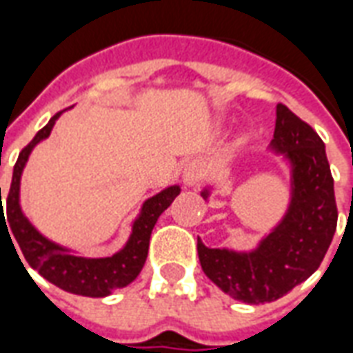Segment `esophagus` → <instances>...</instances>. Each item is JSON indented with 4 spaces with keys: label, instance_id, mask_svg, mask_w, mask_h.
Returning a JSON list of instances; mask_svg holds the SVG:
<instances>
[{
    "label": "esophagus",
    "instance_id": "obj_1",
    "mask_svg": "<svg viewBox=\"0 0 353 353\" xmlns=\"http://www.w3.org/2000/svg\"><path fill=\"white\" fill-rule=\"evenodd\" d=\"M202 177H204V164L200 161H191L183 168V181L189 187L199 185L202 181Z\"/></svg>",
    "mask_w": 353,
    "mask_h": 353
}]
</instances>
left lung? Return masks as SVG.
I'll use <instances>...</instances> for the list:
<instances>
[{
    "mask_svg": "<svg viewBox=\"0 0 353 353\" xmlns=\"http://www.w3.org/2000/svg\"><path fill=\"white\" fill-rule=\"evenodd\" d=\"M272 147L293 164V200L283 221L252 253L210 250L200 240L196 245L208 278L248 304L272 303L310 278L325 257L339 219L325 145L283 103L276 108Z\"/></svg>",
    "mask_w": 353,
    "mask_h": 353,
    "instance_id": "8db88e82",
    "label": "left lung"
}]
</instances>
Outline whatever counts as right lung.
<instances>
[{
	"label": "right lung",
	"mask_w": 353,
	"mask_h": 353,
	"mask_svg": "<svg viewBox=\"0 0 353 353\" xmlns=\"http://www.w3.org/2000/svg\"><path fill=\"white\" fill-rule=\"evenodd\" d=\"M58 115H60V111L20 151L19 161H17L14 170H12L11 189H9V194H7V217L5 220L3 219L5 214L1 210L0 187V227L5 225L7 234H9V238L17 240V244L20 245V252L24 255V259L28 261V265L41 274L45 280H49L50 283H54L64 291L75 293V295L108 296L115 289L128 285L141 272V268L145 265L147 252H149V238H151V232H153L154 223L161 217L162 212L174 202V199L179 194L181 189L176 185V187H170L166 191L159 192L153 199L147 200L143 204L139 219L134 223V230H132L128 244L124 245L123 252L115 253L111 257L85 259V257L72 255L70 252L62 250L60 245L52 244L47 238H43L28 223L26 217L22 215L19 206V189L20 174H22V168H24V164L28 161V154L34 149L35 143H39L41 139L49 136ZM7 222L10 223L9 225H6ZM12 248H14V244H12Z\"/></svg>",
	"instance_id": "1"
}]
</instances>
